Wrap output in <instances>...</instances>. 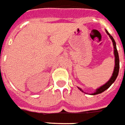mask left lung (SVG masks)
I'll list each match as a JSON object with an SVG mask.
<instances>
[{
  "mask_svg": "<svg viewBox=\"0 0 125 125\" xmlns=\"http://www.w3.org/2000/svg\"><path fill=\"white\" fill-rule=\"evenodd\" d=\"M105 31L106 33H107V34L109 36L110 39H111V41H112L113 42V48H114V55H115V66H114V70H113L112 76H111V77L110 78V79L105 84H104L103 86H100L99 88L96 89L94 92L92 93V94H90V95H97L99 94H101V93L104 92V91H105L107 89H108V88L112 85L113 83L115 81V80H116L117 76H118V74H119V54H118L117 47H116V43H115V40H114V39H113V37L109 33V32L107 31V30H105ZM78 88L80 90L82 91V92H84V91L82 90L81 88H79V87H78ZM87 94H88V93H87Z\"/></svg>",
  "mask_w": 125,
  "mask_h": 125,
  "instance_id": "obj_1",
  "label": "left lung"
}]
</instances>
